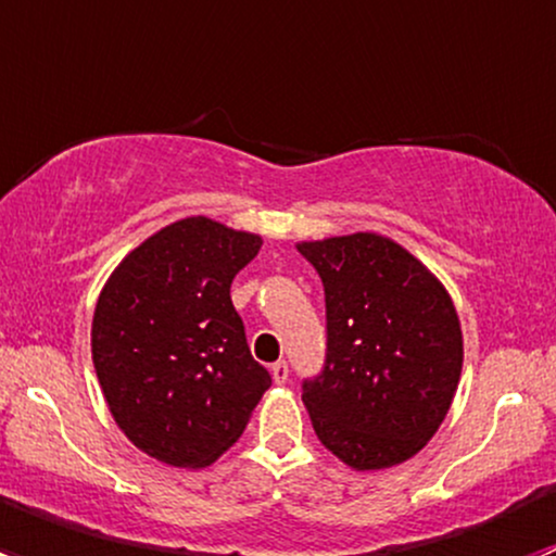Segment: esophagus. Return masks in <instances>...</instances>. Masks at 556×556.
I'll use <instances>...</instances> for the list:
<instances>
[{
    "instance_id": "1",
    "label": "esophagus",
    "mask_w": 556,
    "mask_h": 556,
    "mask_svg": "<svg viewBox=\"0 0 556 556\" xmlns=\"http://www.w3.org/2000/svg\"><path fill=\"white\" fill-rule=\"evenodd\" d=\"M271 377H274V382H277V384H285V382H288V377H290L288 363H285V361L274 363V366H271Z\"/></svg>"
}]
</instances>
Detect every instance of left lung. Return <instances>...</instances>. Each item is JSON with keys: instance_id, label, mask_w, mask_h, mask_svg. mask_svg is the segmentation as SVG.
I'll list each match as a JSON object with an SVG mask.
<instances>
[{"instance_id": "obj_1", "label": "left lung", "mask_w": 556, "mask_h": 556, "mask_svg": "<svg viewBox=\"0 0 556 556\" xmlns=\"http://www.w3.org/2000/svg\"><path fill=\"white\" fill-rule=\"evenodd\" d=\"M325 288L328 357L304 384L312 428L355 470H384L428 446L463 374L450 290L406 247L374 231L299 242Z\"/></svg>"}]
</instances>
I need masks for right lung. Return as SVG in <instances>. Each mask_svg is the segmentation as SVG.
Wrapping results in <instances>:
<instances>
[{"instance_id": "obj_1", "label": "right lung", "mask_w": 556, "mask_h": 556, "mask_svg": "<svg viewBox=\"0 0 556 556\" xmlns=\"http://www.w3.org/2000/svg\"><path fill=\"white\" fill-rule=\"evenodd\" d=\"M261 244V233L182 217L134 247L99 293L91 355L106 408L159 463H215L271 384L231 304L233 277Z\"/></svg>"}]
</instances>
